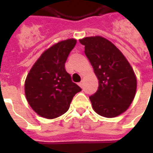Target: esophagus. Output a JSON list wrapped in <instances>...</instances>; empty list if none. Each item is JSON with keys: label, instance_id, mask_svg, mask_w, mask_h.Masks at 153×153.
Returning a JSON list of instances; mask_svg holds the SVG:
<instances>
[{"label": "esophagus", "instance_id": "34e87169", "mask_svg": "<svg viewBox=\"0 0 153 153\" xmlns=\"http://www.w3.org/2000/svg\"><path fill=\"white\" fill-rule=\"evenodd\" d=\"M79 85L81 88H83V81H81L80 83H79Z\"/></svg>", "mask_w": 153, "mask_h": 153}]
</instances>
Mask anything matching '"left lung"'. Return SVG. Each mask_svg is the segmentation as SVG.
Segmentation results:
<instances>
[{"instance_id": "1", "label": "left lung", "mask_w": 153, "mask_h": 153, "mask_svg": "<svg viewBox=\"0 0 153 153\" xmlns=\"http://www.w3.org/2000/svg\"><path fill=\"white\" fill-rule=\"evenodd\" d=\"M99 80L96 93L89 97L98 115L112 118L128 109L134 98L137 80L134 72L121 51L102 37L79 40Z\"/></svg>"}]
</instances>
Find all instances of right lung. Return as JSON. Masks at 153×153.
<instances>
[{"label":"right lung","instance_id":"right-lung-1","mask_svg":"<svg viewBox=\"0 0 153 153\" xmlns=\"http://www.w3.org/2000/svg\"><path fill=\"white\" fill-rule=\"evenodd\" d=\"M76 44L75 39L61 41L45 51L25 80V95L33 110L47 119L56 118L70 108L81 88L71 79L65 64Z\"/></svg>","mask_w":153,"mask_h":153}]
</instances>
